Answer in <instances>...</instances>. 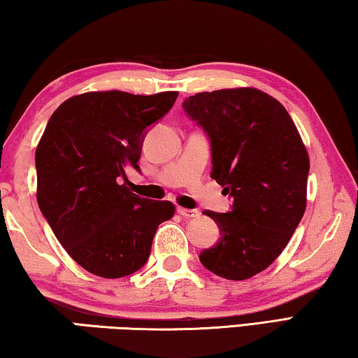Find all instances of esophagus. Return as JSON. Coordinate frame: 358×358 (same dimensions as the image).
<instances>
[{"mask_svg": "<svg viewBox=\"0 0 358 358\" xmlns=\"http://www.w3.org/2000/svg\"><path fill=\"white\" fill-rule=\"evenodd\" d=\"M177 211H178V215H181L183 217H197L199 215V211L197 210H191V208H183V207H178L177 208Z\"/></svg>", "mask_w": 358, "mask_h": 358, "instance_id": "34e87169", "label": "esophagus"}]
</instances>
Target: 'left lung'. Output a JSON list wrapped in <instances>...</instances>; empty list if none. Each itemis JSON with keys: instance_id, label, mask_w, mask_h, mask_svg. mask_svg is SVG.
I'll use <instances>...</instances> for the list:
<instances>
[{"instance_id": "8db88e82", "label": "left lung", "mask_w": 358, "mask_h": 358, "mask_svg": "<svg viewBox=\"0 0 358 358\" xmlns=\"http://www.w3.org/2000/svg\"><path fill=\"white\" fill-rule=\"evenodd\" d=\"M183 108L210 138L211 178L234 199L227 213L205 210L221 238L199 259L217 276L248 280L273 264L301 221L308 151L284 106L257 88L197 93Z\"/></svg>"}]
</instances>
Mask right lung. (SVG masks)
Instances as JSON below:
<instances>
[{"mask_svg": "<svg viewBox=\"0 0 358 358\" xmlns=\"http://www.w3.org/2000/svg\"><path fill=\"white\" fill-rule=\"evenodd\" d=\"M178 93L92 92L64 101L36 148L38 203L59 243L96 276L123 278L147 262L156 229L175 205L131 192L124 169L137 166L148 126Z\"/></svg>", "mask_w": 358, "mask_h": 358, "instance_id": "1", "label": "right lung"}]
</instances>
